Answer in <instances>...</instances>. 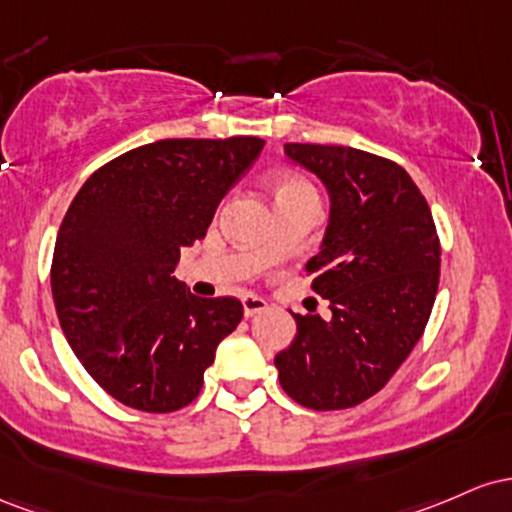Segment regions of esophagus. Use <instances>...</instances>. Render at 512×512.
<instances>
[{
	"label": "esophagus",
	"instance_id": "1",
	"mask_svg": "<svg viewBox=\"0 0 512 512\" xmlns=\"http://www.w3.org/2000/svg\"><path fill=\"white\" fill-rule=\"evenodd\" d=\"M241 304H244V317H256V314L268 309V302L258 295H244L241 297Z\"/></svg>",
	"mask_w": 512,
	"mask_h": 512
}]
</instances>
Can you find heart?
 Here are the masks:
<instances>
[{
	"instance_id": "obj_1",
	"label": "heart",
	"mask_w": 512,
	"mask_h": 512,
	"mask_svg": "<svg viewBox=\"0 0 512 512\" xmlns=\"http://www.w3.org/2000/svg\"><path fill=\"white\" fill-rule=\"evenodd\" d=\"M271 188H273L275 203H278V200H292V198H317V195H314V188L297 174H278L273 179Z\"/></svg>"
}]
</instances>
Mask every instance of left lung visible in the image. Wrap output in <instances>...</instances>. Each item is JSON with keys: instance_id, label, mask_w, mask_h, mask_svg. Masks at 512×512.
Wrapping results in <instances>:
<instances>
[{"instance_id": "obj_1", "label": "left lung", "mask_w": 512, "mask_h": 512, "mask_svg": "<svg viewBox=\"0 0 512 512\" xmlns=\"http://www.w3.org/2000/svg\"><path fill=\"white\" fill-rule=\"evenodd\" d=\"M285 157L329 193V225L307 261L331 319L292 314L297 336L275 355L280 387L314 411L377 394L426 329L440 280L433 215L399 164L355 147L287 142Z\"/></svg>"}]
</instances>
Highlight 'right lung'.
Here are the masks:
<instances>
[{
	"mask_svg": "<svg viewBox=\"0 0 512 512\" xmlns=\"http://www.w3.org/2000/svg\"><path fill=\"white\" fill-rule=\"evenodd\" d=\"M266 142L159 140L101 166L74 195L53 251V300L67 343L120 404L188 406L220 341L244 317L234 297L191 295L174 268Z\"/></svg>",
	"mask_w": 512,
	"mask_h": 512,
	"instance_id": "right-lung-1",
	"label": "right lung"
}]
</instances>
